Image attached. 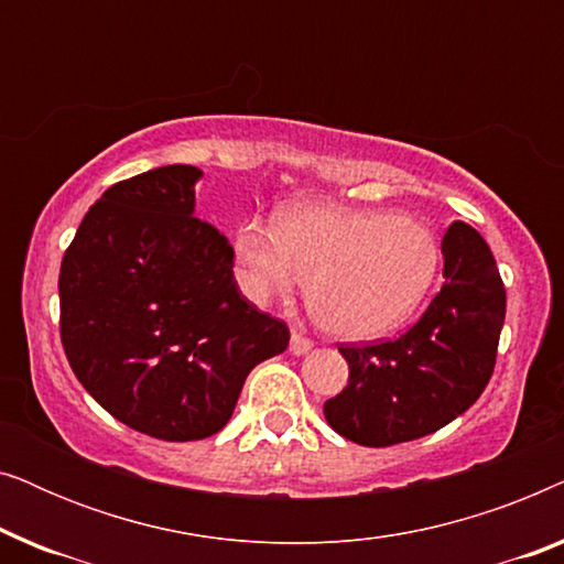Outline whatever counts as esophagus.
I'll return each mask as SVG.
<instances>
[{
	"mask_svg": "<svg viewBox=\"0 0 564 564\" xmlns=\"http://www.w3.org/2000/svg\"><path fill=\"white\" fill-rule=\"evenodd\" d=\"M313 349V341L303 334H297V330H292V338H290V351L295 354V357H303Z\"/></svg>",
	"mask_w": 564,
	"mask_h": 564,
	"instance_id": "esophagus-1",
	"label": "esophagus"
}]
</instances>
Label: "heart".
<instances>
[{"instance_id": "b5f03b06", "label": "heart", "mask_w": 564, "mask_h": 564, "mask_svg": "<svg viewBox=\"0 0 564 564\" xmlns=\"http://www.w3.org/2000/svg\"><path fill=\"white\" fill-rule=\"evenodd\" d=\"M236 259L253 303L288 300L311 280L323 328L365 341L411 318L436 280L442 251L436 236L408 215L315 203L282 215L280 226L243 223Z\"/></svg>"}]
</instances>
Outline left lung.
I'll list each match as a JSON object with an SVG mask.
<instances>
[{"label": "left lung", "mask_w": 564, "mask_h": 564, "mask_svg": "<svg viewBox=\"0 0 564 564\" xmlns=\"http://www.w3.org/2000/svg\"><path fill=\"white\" fill-rule=\"evenodd\" d=\"M444 288L395 341L338 346L349 384L326 400L336 434L361 446H392L434 434L467 411L488 384L506 288L485 238L452 223L442 238Z\"/></svg>", "instance_id": "1"}]
</instances>
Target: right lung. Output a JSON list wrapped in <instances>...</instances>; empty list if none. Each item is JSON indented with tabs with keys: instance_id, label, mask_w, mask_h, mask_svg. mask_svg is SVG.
Returning a JSON list of instances; mask_svg holds the SVG:
<instances>
[{
	"instance_id": "1",
	"label": "right lung",
	"mask_w": 564,
	"mask_h": 564,
	"mask_svg": "<svg viewBox=\"0 0 564 564\" xmlns=\"http://www.w3.org/2000/svg\"><path fill=\"white\" fill-rule=\"evenodd\" d=\"M197 166L112 184L61 261V344L84 390L126 426L195 442L226 426L246 377L290 330L238 290L234 249L195 218Z\"/></svg>"
}]
</instances>
